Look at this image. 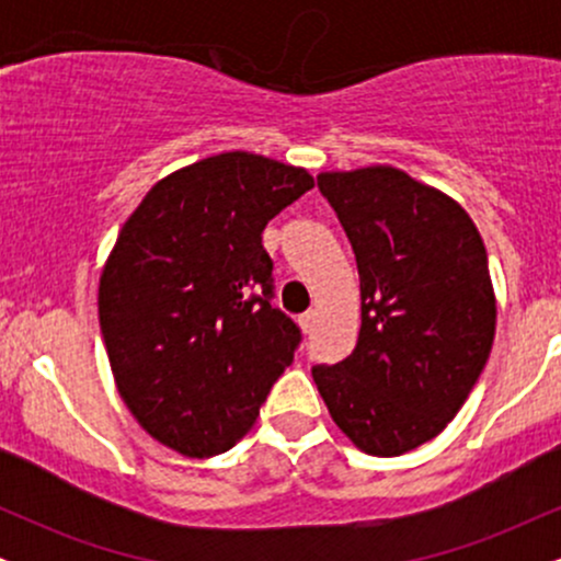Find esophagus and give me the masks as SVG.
Here are the masks:
<instances>
[{"label":"esophagus","instance_id":"esophagus-1","mask_svg":"<svg viewBox=\"0 0 561 561\" xmlns=\"http://www.w3.org/2000/svg\"><path fill=\"white\" fill-rule=\"evenodd\" d=\"M298 324H300V330H302V332L311 334V332H313V327H317V311H306V313H300V317H298Z\"/></svg>","mask_w":561,"mask_h":561}]
</instances>
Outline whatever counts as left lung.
Masks as SVG:
<instances>
[{
	"label": "left lung",
	"mask_w": 561,
	"mask_h": 561,
	"mask_svg": "<svg viewBox=\"0 0 561 561\" xmlns=\"http://www.w3.org/2000/svg\"><path fill=\"white\" fill-rule=\"evenodd\" d=\"M317 182L356 253L362 332L345 362L313 366V382L353 446L401 456L446 430L491 356L485 244L456 199L392 165Z\"/></svg>",
	"instance_id": "1"
}]
</instances>
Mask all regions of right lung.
Returning a JSON list of instances; mask_svg holds the SVG:
<instances>
[{"mask_svg":"<svg viewBox=\"0 0 561 561\" xmlns=\"http://www.w3.org/2000/svg\"><path fill=\"white\" fill-rule=\"evenodd\" d=\"M306 169L221 152L169 173L118 231L100 276L115 388L145 433L190 459L259 420L300 330L272 308L266 224L306 195Z\"/></svg>","mask_w":561,"mask_h":561,"instance_id":"add662e5","label":"right lung"}]
</instances>
